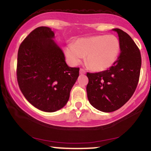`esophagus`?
<instances>
[{
	"label": "esophagus",
	"instance_id": "34e87169",
	"mask_svg": "<svg viewBox=\"0 0 151 151\" xmlns=\"http://www.w3.org/2000/svg\"><path fill=\"white\" fill-rule=\"evenodd\" d=\"M85 73H86V71H85L83 69H82V68H81V69H80V74H85Z\"/></svg>",
	"mask_w": 151,
	"mask_h": 151
}]
</instances>
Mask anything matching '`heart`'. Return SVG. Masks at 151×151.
Returning a JSON list of instances; mask_svg holds the SVG:
<instances>
[{"label": "heart", "mask_w": 151, "mask_h": 151, "mask_svg": "<svg viewBox=\"0 0 151 151\" xmlns=\"http://www.w3.org/2000/svg\"><path fill=\"white\" fill-rule=\"evenodd\" d=\"M120 43L114 35L92 36L76 40L65 48L66 57L73 65H78L85 56L86 65L94 71H103L112 66L118 58Z\"/></svg>", "instance_id": "heart-1"}]
</instances>
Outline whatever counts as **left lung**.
Masks as SVG:
<instances>
[{
	"instance_id": "obj_1",
	"label": "left lung",
	"mask_w": 151,
	"mask_h": 151,
	"mask_svg": "<svg viewBox=\"0 0 151 151\" xmlns=\"http://www.w3.org/2000/svg\"><path fill=\"white\" fill-rule=\"evenodd\" d=\"M119 36L120 54L106 70L87 73L86 93L89 103L97 109L111 112L131 98L139 79L142 59L139 47L125 31L114 28Z\"/></svg>"
}]
</instances>
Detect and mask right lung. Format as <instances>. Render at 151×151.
Masks as SVG:
<instances>
[{
    "instance_id": "add662e5",
    "label": "right lung",
    "mask_w": 151,
    "mask_h": 151,
    "mask_svg": "<svg viewBox=\"0 0 151 151\" xmlns=\"http://www.w3.org/2000/svg\"><path fill=\"white\" fill-rule=\"evenodd\" d=\"M48 27L33 30L17 53V80L27 101L38 109L53 112L68 103L79 76V68L68 67Z\"/></svg>"
}]
</instances>
